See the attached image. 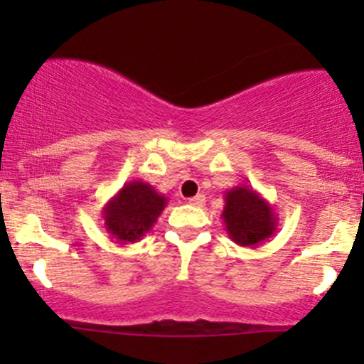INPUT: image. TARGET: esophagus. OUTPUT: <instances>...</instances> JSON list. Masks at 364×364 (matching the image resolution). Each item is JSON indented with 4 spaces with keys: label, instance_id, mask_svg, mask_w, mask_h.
Segmentation results:
<instances>
[{
    "label": "esophagus",
    "instance_id": "obj_1",
    "mask_svg": "<svg viewBox=\"0 0 364 364\" xmlns=\"http://www.w3.org/2000/svg\"><path fill=\"white\" fill-rule=\"evenodd\" d=\"M188 203L192 205H197V208H203V205L205 204V197L203 196V193H199V196L192 197V199H188Z\"/></svg>",
    "mask_w": 364,
    "mask_h": 364
}]
</instances>
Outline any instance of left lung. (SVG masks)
<instances>
[{
	"label": "left lung",
	"instance_id": "8db88e82",
	"mask_svg": "<svg viewBox=\"0 0 364 364\" xmlns=\"http://www.w3.org/2000/svg\"><path fill=\"white\" fill-rule=\"evenodd\" d=\"M222 211L223 225L230 240L240 247L257 248L277 230V213L252 186L240 185L227 190Z\"/></svg>",
	"mask_w": 364,
	"mask_h": 364
}]
</instances>
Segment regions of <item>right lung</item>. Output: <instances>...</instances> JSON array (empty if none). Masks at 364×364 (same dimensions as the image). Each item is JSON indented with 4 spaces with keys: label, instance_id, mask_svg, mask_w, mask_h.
<instances>
[{
    "label": "right lung",
    "instance_id": "obj_1",
    "mask_svg": "<svg viewBox=\"0 0 364 364\" xmlns=\"http://www.w3.org/2000/svg\"><path fill=\"white\" fill-rule=\"evenodd\" d=\"M167 205V197L149 183L134 179L107 200L102 209L104 227L114 243H137L156 223Z\"/></svg>",
    "mask_w": 364,
    "mask_h": 364
}]
</instances>
